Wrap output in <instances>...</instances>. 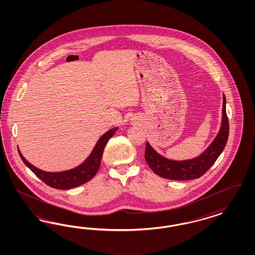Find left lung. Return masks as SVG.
<instances>
[{
  "label": "left lung",
  "instance_id": "8db88e82",
  "mask_svg": "<svg viewBox=\"0 0 255 255\" xmlns=\"http://www.w3.org/2000/svg\"><path fill=\"white\" fill-rule=\"evenodd\" d=\"M225 96L224 95L223 122L216 138L207 150L200 156L187 161H172L158 154L148 143H146L145 159L155 174L162 178L174 180H189L200 178L216 162L223 152L229 134V122L225 109Z\"/></svg>",
  "mask_w": 255,
  "mask_h": 255
}]
</instances>
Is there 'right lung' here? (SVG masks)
I'll return each instance as SVG.
<instances>
[{"mask_svg": "<svg viewBox=\"0 0 255 255\" xmlns=\"http://www.w3.org/2000/svg\"><path fill=\"white\" fill-rule=\"evenodd\" d=\"M118 128L115 127L110 129L105 134L101 136L97 141L95 147L93 149L91 155L76 168L62 171V172H46L33 166L28 162L18 149V153L23 161L24 163L42 181H44L46 185L50 186L59 190H68L71 188H75L77 186L82 185L89 181L90 179L96 175L101 164V160L105 147L110 137L114 135Z\"/></svg>", "mask_w": 255, "mask_h": 255, "instance_id": "right-lung-1", "label": "right lung"}]
</instances>
